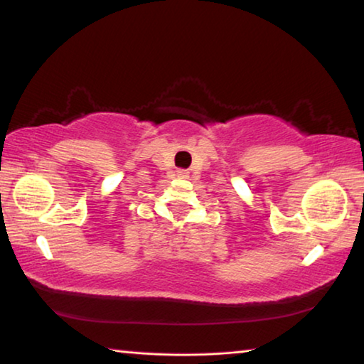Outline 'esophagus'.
<instances>
[{
	"label": "esophagus",
	"instance_id": "obj_1",
	"mask_svg": "<svg viewBox=\"0 0 364 364\" xmlns=\"http://www.w3.org/2000/svg\"><path fill=\"white\" fill-rule=\"evenodd\" d=\"M176 176L178 178H183V180H186V178H189V171L188 170H178L176 171Z\"/></svg>",
	"mask_w": 364,
	"mask_h": 364
}]
</instances>
